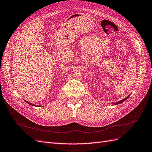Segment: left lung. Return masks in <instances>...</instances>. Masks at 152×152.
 Wrapping results in <instances>:
<instances>
[{
  "instance_id": "1",
  "label": "left lung",
  "mask_w": 152,
  "mask_h": 152,
  "mask_svg": "<svg viewBox=\"0 0 152 152\" xmlns=\"http://www.w3.org/2000/svg\"><path fill=\"white\" fill-rule=\"evenodd\" d=\"M129 96H127L126 98H125V99H122V100H121V101H119V102H117V103H115V104H120V103H123V102H124V101H125Z\"/></svg>"
}]
</instances>
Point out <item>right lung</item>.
<instances>
[{"mask_svg": "<svg viewBox=\"0 0 152 152\" xmlns=\"http://www.w3.org/2000/svg\"><path fill=\"white\" fill-rule=\"evenodd\" d=\"M28 104H31V105H32V106H35V104H32V103H29V102H26Z\"/></svg>", "mask_w": 152, "mask_h": 152, "instance_id": "obj_1", "label": "right lung"}]
</instances>
